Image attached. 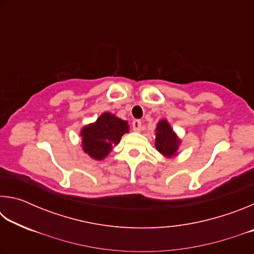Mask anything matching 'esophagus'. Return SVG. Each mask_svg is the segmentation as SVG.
<instances>
[{
	"label": "esophagus",
	"mask_w": 254,
	"mask_h": 254,
	"mask_svg": "<svg viewBox=\"0 0 254 254\" xmlns=\"http://www.w3.org/2000/svg\"><path fill=\"white\" fill-rule=\"evenodd\" d=\"M132 127H133V131L140 132V130H141V121H140V120H134V121L132 122Z\"/></svg>",
	"instance_id": "obj_1"
}]
</instances>
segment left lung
<instances>
[{
  "mask_svg": "<svg viewBox=\"0 0 254 254\" xmlns=\"http://www.w3.org/2000/svg\"><path fill=\"white\" fill-rule=\"evenodd\" d=\"M156 132V149L167 158L175 157L177 154L180 140L171 128L166 120H161L157 126Z\"/></svg>",
  "mask_w": 254,
  "mask_h": 254,
  "instance_id": "left-lung-1",
  "label": "left lung"
}]
</instances>
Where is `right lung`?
<instances>
[{
	"label": "right lung",
	"instance_id": "obj_1",
	"mask_svg": "<svg viewBox=\"0 0 254 254\" xmlns=\"http://www.w3.org/2000/svg\"><path fill=\"white\" fill-rule=\"evenodd\" d=\"M127 132H128L127 121L109 112L103 113L96 122L81 128L80 136L84 152L95 160H103Z\"/></svg>",
	"mask_w": 254,
	"mask_h": 254
}]
</instances>
